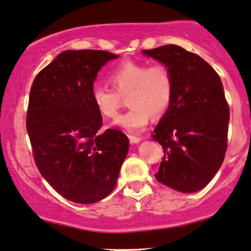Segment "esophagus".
I'll list each match as a JSON object with an SVG mask.
<instances>
[{"label":"esophagus","mask_w":251,"mask_h":251,"mask_svg":"<svg viewBox=\"0 0 251 251\" xmlns=\"http://www.w3.org/2000/svg\"><path fill=\"white\" fill-rule=\"evenodd\" d=\"M129 141H130V143H139L141 141V137L133 136V135H129Z\"/></svg>","instance_id":"1"}]
</instances>
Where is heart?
Returning <instances> with one entry per match:
<instances>
[{
	"label": "heart",
	"mask_w": 251,
	"mask_h": 251,
	"mask_svg": "<svg viewBox=\"0 0 251 251\" xmlns=\"http://www.w3.org/2000/svg\"><path fill=\"white\" fill-rule=\"evenodd\" d=\"M112 89L94 86L91 100L98 114L108 120L116 118L128 97L130 110L115 121V125L130 133H140L153 116H161L170 109L174 97V79L165 64L126 61L109 75Z\"/></svg>",
	"instance_id": "heart-1"
}]
</instances>
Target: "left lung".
I'll return each mask as SVG.
<instances>
[{"label": "left lung", "mask_w": 251, "mask_h": 251, "mask_svg": "<svg viewBox=\"0 0 251 251\" xmlns=\"http://www.w3.org/2000/svg\"><path fill=\"white\" fill-rule=\"evenodd\" d=\"M174 79L170 109L154 129L165 155L155 178L182 193L201 190L223 163L230 110L221 78L204 59L176 45L143 50Z\"/></svg>", "instance_id": "obj_1"}]
</instances>
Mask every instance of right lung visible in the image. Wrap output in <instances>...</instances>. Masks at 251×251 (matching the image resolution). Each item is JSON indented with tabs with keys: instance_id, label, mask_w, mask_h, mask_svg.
<instances>
[{
	"instance_id": "right-lung-1",
	"label": "right lung",
	"mask_w": 251,
	"mask_h": 251,
	"mask_svg": "<svg viewBox=\"0 0 251 251\" xmlns=\"http://www.w3.org/2000/svg\"><path fill=\"white\" fill-rule=\"evenodd\" d=\"M118 55L106 50H65L35 77L26 126L36 167L69 201L94 204L116 186L129 140L117 129L100 131L91 100L97 73Z\"/></svg>"
}]
</instances>
